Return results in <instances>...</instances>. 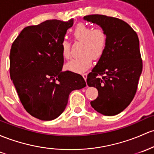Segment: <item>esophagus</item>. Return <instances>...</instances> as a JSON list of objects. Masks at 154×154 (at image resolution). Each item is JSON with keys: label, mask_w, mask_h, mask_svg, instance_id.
<instances>
[{"label": "esophagus", "mask_w": 154, "mask_h": 154, "mask_svg": "<svg viewBox=\"0 0 154 154\" xmlns=\"http://www.w3.org/2000/svg\"><path fill=\"white\" fill-rule=\"evenodd\" d=\"M87 75H88L87 73H83V74H82V77H83V78L85 79V80H86V79H87Z\"/></svg>", "instance_id": "obj_1"}]
</instances>
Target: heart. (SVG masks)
<instances>
[{
  "label": "heart",
  "instance_id": "obj_1",
  "mask_svg": "<svg viewBox=\"0 0 154 154\" xmlns=\"http://www.w3.org/2000/svg\"><path fill=\"white\" fill-rule=\"evenodd\" d=\"M76 40L83 42L82 57L71 60L66 64V69L75 73H82L92 65L93 58L98 59L102 56L107 44V36L102 28L93 29L91 26L83 23L77 25L73 32ZM63 58L70 57V42L64 39L60 45Z\"/></svg>",
  "mask_w": 154,
  "mask_h": 154
}]
</instances>
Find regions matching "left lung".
Listing matches in <instances>:
<instances>
[{"label":"left lung","mask_w":154,"mask_h":154,"mask_svg":"<svg viewBox=\"0 0 154 154\" xmlns=\"http://www.w3.org/2000/svg\"><path fill=\"white\" fill-rule=\"evenodd\" d=\"M83 19L99 25L107 36L105 51L87 76L88 85L99 92L91 107L104 116H116L136 94L143 70L139 38L128 23L118 18L92 14Z\"/></svg>","instance_id":"1"}]
</instances>
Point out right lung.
Returning a JSON list of instances; mask_svg holds the SVG:
<instances>
[{
	"instance_id": "right-lung-1",
	"label": "right lung",
	"mask_w": 154,
	"mask_h": 154,
	"mask_svg": "<svg viewBox=\"0 0 154 154\" xmlns=\"http://www.w3.org/2000/svg\"><path fill=\"white\" fill-rule=\"evenodd\" d=\"M74 20H46L20 32L10 51V77L23 107L42 121L63 112L69 94L85 87L80 74L63 72L60 45Z\"/></svg>"
}]
</instances>
